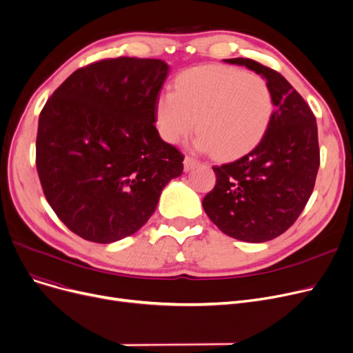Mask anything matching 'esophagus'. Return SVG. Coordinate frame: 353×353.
<instances>
[{
  "mask_svg": "<svg viewBox=\"0 0 353 353\" xmlns=\"http://www.w3.org/2000/svg\"><path fill=\"white\" fill-rule=\"evenodd\" d=\"M200 161L194 157H190V156H186V159H184V170L186 172H190L192 169H194L196 165H199Z\"/></svg>",
  "mask_w": 353,
  "mask_h": 353,
  "instance_id": "obj_1",
  "label": "esophagus"
}]
</instances>
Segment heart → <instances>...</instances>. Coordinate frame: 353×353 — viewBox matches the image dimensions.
Here are the masks:
<instances>
[{
	"label": "heart",
	"instance_id": "obj_1",
	"mask_svg": "<svg viewBox=\"0 0 353 353\" xmlns=\"http://www.w3.org/2000/svg\"><path fill=\"white\" fill-rule=\"evenodd\" d=\"M176 91L156 101L159 133L176 144L197 120L199 147L217 159H236L262 141L273 119L269 84L254 74L226 65L196 67L176 79Z\"/></svg>",
	"mask_w": 353,
	"mask_h": 353
}]
</instances>
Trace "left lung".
<instances>
[{"instance_id":"1","label":"left lung","mask_w":353,"mask_h":353,"mask_svg":"<svg viewBox=\"0 0 353 353\" xmlns=\"http://www.w3.org/2000/svg\"><path fill=\"white\" fill-rule=\"evenodd\" d=\"M225 61L265 77L274 111L268 133L250 153L213 165L216 184L203 209L228 236L262 243L294 223L313 192L321 164L316 119L282 74L250 59Z\"/></svg>"}]
</instances>
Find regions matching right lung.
Segmentation results:
<instances>
[{"instance_id":"right-lung-1","label":"right lung","mask_w":353,"mask_h":353,"mask_svg":"<svg viewBox=\"0 0 353 353\" xmlns=\"http://www.w3.org/2000/svg\"><path fill=\"white\" fill-rule=\"evenodd\" d=\"M169 65L119 57L74 71L43 107L35 164L63 223L94 243L136 233L184 156L161 140L156 101Z\"/></svg>"}]
</instances>
